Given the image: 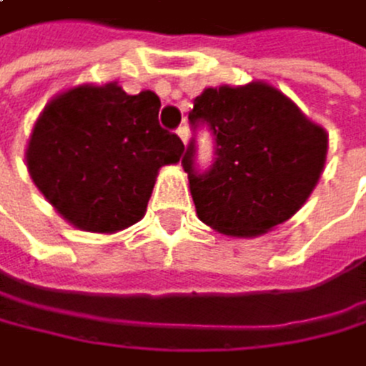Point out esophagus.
Returning a JSON list of instances; mask_svg holds the SVG:
<instances>
[{
  "instance_id": "esophagus-1",
  "label": "esophagus",
  "mask_w": 366,
  "mask_h": 366,
  "mask_svg": "<svg viewBox=\"0 0 366 366\" xmlns=\"http://www.w3.org/2000/svg\"><path fill=\"white\" fill-rule=\"evenodd\" d=\"M177 137L187 144V142H189V128H187V126H179V128H177Z\"/></svg>"
}]
</instances>
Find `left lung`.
Wrapping results in <instances>:
<instances>
[{"mask_svg":"<svg viewBox=\"0 0 366 366\" xmlns=\"http://www.w3.org/2000/svg\"><path fill=\"white\" fill-rule=\"evenodd\" d=\"M189 121L207 126L216 142V159L204 173L195 168V142L182 157L198 218L211 229L261 236L292 218L320 182L326 130L263 80L207 87Z\"/></svg>","mask_w":366,"mask_h":366,"instance_id":"obj_1","label":"left lung"}]
</instances>
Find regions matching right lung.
<instances>
[{
	"mask_svg": "<svg viewBox=\"0 0 366 366\" xmlns=\"http://www.w3.org/2000/svg\"><path fill=\"white\" fill-rule=\"evenodd\" d=\"M159 97L117 83L78 85L51 99L29 137L31 179L74 227L114 234L146 214L159 168L184 144L159 126Z\"/></svg>",
	"mask_w": 366,
	"mask_h": 366,
	"instance_id": "obj_1",
	"label": "right lung"
}]
</instances>
